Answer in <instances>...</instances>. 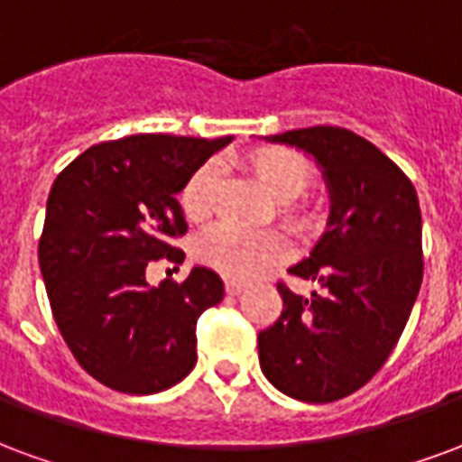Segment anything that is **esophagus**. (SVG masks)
I'll return each instance as SVG.
<instances>
[{
	"instance_id": "34e87169",
	"label": "esophagus",
	"mask_w": 462,
	"mask_h": 462,
	"mask_svg": "<svg viewBox=\"0 0 462 462\" xmlns=\"http://www.w3.org/2000/svg\"><path fill=\"white\" fill-rule=\"evenodd\" d=\"M224 285H226L228 295H238V292H244V288H245L241 281H226Z\"/></svg>"
}]
</instances>
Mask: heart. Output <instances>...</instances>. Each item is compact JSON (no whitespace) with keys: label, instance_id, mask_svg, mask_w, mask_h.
Returning <instances> with one entry per match:
<instances>
[{"label":"heart","instance_id":"1","mask_svg":"<svg viewBox=\"0 0 462 462\" xmlns=\"http://www.w3.org/2000/svg\"><path fill=\"white\" fill-rule=\"evenodd\" d=\"M244 170L263 184V189L278 201L281 218L300 234H312L322 221L315 204L298 199L312 181V167L300 152L282 144H261L244 154ZM217 199V170L201 164L191 171L180 191L181 214L191 224H201L211 217ZM291 255V238L281 228L245 234L234 226H217L199 238L197 258L211 271L231 281H251L265 268L281 263Z\"/></svg>","mask_w":462,"mask_h":462}]
</instances>
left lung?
<instances>
[{
	"label": "left lung",
	"instance_id": "8db88e82",
	"mask_svg": "<svg viewBox=\"0 0 462 462\" xmlns=\"http://www.w3.org/2000/svg\"><path fill=\"white\" fill-rule=\"evenodd\" d=\"M265 140L315 157L332 211L310 258L291 268L319 291L302 298L278 282L282 312L258 335L261 369L298 402H337L382 369L409 322L423 281L419 197L379 147L345 127L318 125Z\"/></svg>",
	"mask_w": 462,
	"mask_h": 462
}]
</instances>
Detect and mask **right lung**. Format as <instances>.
I'll use <instances>...</instances> for the list:
<instances>
[{
  "instance_id": "obj_1",
  "label": "right lung",
  "mask_w": 462,
  "mask_h": 462,
  "mask_svg": "<svg viewBox=\"0 0 462 462\" xmlns=\"http://www.w3.org/2000/svg\"><path fill=\"white\" fill-rule=\"evenodd\" d=\"M234 137L133 134L93 144L53 181L39 241L51 312L86 372L123 393H157L197 365V319L224 282L194 268L152 288L160 258L181 263L187 234L177 194Z\"/></svg>"
}]
</instances>
